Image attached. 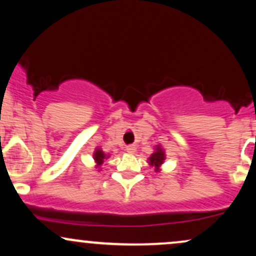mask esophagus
<instances>
[{
	"label": "esophagus",
	"mask_w": 256,
	"mask_h": 256,
	"mask_svg": "<svg viewBox=\"0 0 256 256\" xmlns=\"http://www.w3.org/2000/svg\"><path fill=\"white\" fill-rule=\"evenodd\" d=\"M126 152H130V154H134V152H136V146H126Z\"/></svg>",
	"instance_id": "34e87169"
}]
</instances>
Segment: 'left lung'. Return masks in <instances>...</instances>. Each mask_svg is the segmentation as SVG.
Masks as SVG:
<instances>
[{
    "mask_svg": "<svg viewBox=\"0 0 256 256\" xmlns=\"http://www.w3.org/2000/svg\"><path fill=\"white\" fill-rule=\"evenodd\" d=\"M164 160H165V152L160 146H158L155 148V152L152 154V156L149 158V165L154 166L155 172H158L160 170V166L162 165Z\"/></svg>",
    "mask_w": 256,
    "mask_h": 256,
    "instance_id": "left-lung-1",
    "label": "left lung"
}]
</instances>
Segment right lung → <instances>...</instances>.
<instances>
[{
    "label": "right lung",
    "mask_w": 256,
    "mask_h": 256,
    "mask_svg": "<svg viewBox=\"0 0 256 256\" xmlns=\"http://www.w3.org/2000/svg\"><path fill=\"white\" fill-rule=\"evenodd\" d=\"M108 156H110V155H106L104 152H102L100 148L96 149L95 152H94V160H95L96 166H98V167L101 166L102 164L104 162L106 158H108Z\"/></svg>",
    "instance_id": "add662e5"
}]
</instances>
